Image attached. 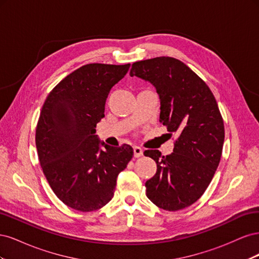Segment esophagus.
<instances>
[{"mask_svg": "<svg viewBox=\"0 0 259 259\" xmlns=\"http://www.w3.org/2000/svg\"><path fill=\"white\" fill-rule=\"evenodd\" d=\"M134 156L135 158H139V156H142L143 155V149L140 148V147H138V146H134Z\"/></svg>", "mask_w": 259, "mask_h": 259, "instance_id": "obj_1", "label": "esophagus"}]
</instances>
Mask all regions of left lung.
Returning a JSON list of instances; mask_svg holds the SVG:
<instances>
[{"label": "left lung", "mask_w": 259, "mask_h": 259, "mask_svg": "<svg viewBox=\"0 0 259 259\" xmlns=\"http://www.w3.org/2000/svg\"><path fill=\"white\" fill-rule=\"evenodd\" d=\"M130 75L154 86L160 97V122L169 135H178L170 154L144 152L156 163L155 175L145 185L147 197L165 210L190 206L206 190L222 156L225 127L213 93L189 67L173 57L136 61Z\"/></svg>", "instance_id": "left-lung-1"}]
</instances>
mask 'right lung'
I'll return each mask as SVG.
<instances>
[{
	"instance_id": "right-lung-1",
	"label": "right lung",
	"mask_w": 259,
	"mask_h": 259,
	"mask_svg": "<svg viewBox=\"0 0 259 259\" xmlns=\"http://www.w3.org/2000/svg\"><path fill=\"white\" fill-rule=\"evenodd\" d=\"M130 66H82L55 86L42 107L35 130L38 160L54 193L73 209L105 206L133 158L130 145L111 147L95 135L109 92Z\"/></svg>"
}]
</instances>
